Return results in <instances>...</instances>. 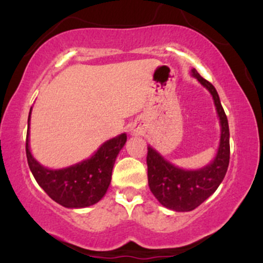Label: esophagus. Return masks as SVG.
I'll use <instances>...</instances> for the list:
<instances>
[{
  "label": "esophagus",
  "instance_id": "esophagus-1",
  "mask_svg": "<svg viewBox=\"0 0 263 263\" xmlns=\"http://www.w3.org/2000/svg\"><path fill=\"white\" fill-rule=\"evenodd\" d=\"M132 131H134V132H137V128H135V127H134V128H132Z\"/></svg>",
  "mask_w": 263,
  "mask_h": 263
}]
</instances>
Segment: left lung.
<instances>
[{
	"mask_svg": "<svg viewBox=\"0 0 263 263\" xmlns=\"http://www.w3.org/2000/svg\"><path fill=\"white\" fill-rule=\"evenodd\" d=\"M192 75L209 90L220 117L221 136L218 153L206 167L197 171H185L165 161L157 151L148 147L147 170L151 192L163 206L174 211H192L218 189L224 179L230 161V132L228 117L220 102L218 91L213 84L200 77L195 69Z\"/></svg>",
	"mask_w": 263,
	"mask_h": 263,
	"instance_id": "1",
	"label": "left lung"
}]
</instances>
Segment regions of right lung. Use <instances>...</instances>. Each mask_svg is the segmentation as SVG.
<instances>
[{
  "instance_id": "right-lung-1",
  "label": "right lung",
  "mask_w": 263,
  "mask_h": 263,
  "mask_svg": "<svg viewBox=\"0 0 263 263\" xmlns=\"http://www.w3.org/2000/svg\"><path fill=\"white\" fill-rule=\"evenodd\" d=\"M28 136L29 129L27 131L26 155L33 177L54 201L65 208H85L101 200L110 185L116 157L127 140L126 134L117 136L105 142L91 158L71 167L53 171L33 158Z\"/></svg>"
}]
</instances>
